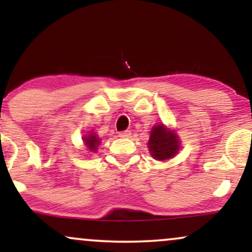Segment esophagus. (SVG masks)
I'll list each match as a JSON object with an SVG mask.
<instances>
[{
    "mask_svg": "<svg viewBox=\"0 0 252 252\" xmlns=\"http://www.w3.org/2000/svg\"><path fill=\"white\" fill-rule=\"evenodd\" d=\"M120 136H121V137H123V138H128V137H130V136H131V132H130L129 130H124V131L120 132Z\"/></svg>",
    "mask_w": 252,
    "mask_h": 252,
    "instance_id": "1",
    "label": "esophagus"
}]
</instances>
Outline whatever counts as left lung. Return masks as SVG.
<instances>
[{"instance_id": "8db88e82", "label": "left lung", "mask_w": 252, "mask_h": 252, "mask_svg": "<svg viewBox=\"0 0 252 252\" xmlns=\"http://www.w3.org/2000/svg\"><path fill=\"white\" fill-rule=\"evenodd\" d=\"M148 148L155 160L164 161L174 158L180 150V142L173 130L166 128L163 124H158L150 131Z\"/></svg>"}]
</instances>
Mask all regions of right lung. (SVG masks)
Returning a JSON list of instances; mask_svg holds the SVG:
<instances>
[{"instance_id": "obj_1", "label": "right lung", "mask_w": 252, "mask_h": 252, "mask_svg": "<svg viewBox=\"0 0 252 252\" xmlns=\"http://www.w3.org/2000/svg\"><path fill=\"white\" fill-rule=\"evenodd\" d=\"M83 141L84 143H85V146L89 148L90 152L92 153H96L98 146L100 144V138L98 137L96 134H92V132H90V135L84 136Z\"/></svg>"}]
</instances>
